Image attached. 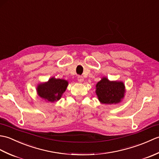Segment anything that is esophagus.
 Returning a JSON list of instances; mask_svg holds the SVG:
<instances>
[{
	"instance_id": "esophagus-1",
	"label": "esophagus",
	"mask_w": 159,
	"mask_h": 159,
	"mask_svg": "<svg viewBox=\"0 0 159 159\" xmlns=\"http://www.w3.org/2000/svg\"><path fill=\"white\" fill-rule=\"evenodd\" d=\"M77 79H78V81H79V83H82L83 81V80H84L83 79V77L82 76H78Z\"/></svg>"
}]
</instances>
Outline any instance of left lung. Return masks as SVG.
Listing matches in <instances>:
<instances>
[{
  "mask_svg": "<svg viewBox=\"0 0 159 159\" xmlns=\"http://www.w3.org/2000/svg\"><path fill=\"white\" fill-rule=\"evenodd\" d=\"M96 93L99 101L102 104L120 103L124 98L126 89L123 82L110 81L103 77L96 85Z\"/></svg>",
  "mask_w": 159,
  "mask_h": 159,
  "instance_id": "8db88e82",
  "label": "left lung"
}]
</instances>
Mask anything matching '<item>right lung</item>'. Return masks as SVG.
Listing matches in <instances>:
<instances>
[{
	"mask_svg": "<svg viewBox=\"0 0 159 159\" xmlns=\"http://www.w3.org/2000/svg\"><path fill=\"white\" fill-rule=\"evenodd\" d=\"M67 85V80L52 77L47 82L39 84L37 87V92L39 97L47 102H54L61 99Z\"/></svg>",
	"mask_w": 159,
	"mask_h": 159,
	"instance_id": "1",
	"label": "right lung"
}]
</instances>
